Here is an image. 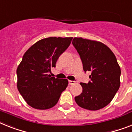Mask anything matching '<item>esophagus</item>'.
Returning <instances> with one entry per match:
<instances>
[{
  "instance_id": "esophagus-1",
  "label": "esophagus",
  "mask_w": 132,
  "mask_h": 132,
  "mask_svg": "<svg viewBox=\"0 0 132 132\" xmlns=\"http://www.w3.org/2000/svg\"><path fill=\"white\" fill-rule=\"evenodd\" d=\"M68 83H69L70 85H73V84H75L76 82L75 81H70L69 80V81H68Z\"/></svg>"
}]
</instances>
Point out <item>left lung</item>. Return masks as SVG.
Wrapping results in <instances>:
<instances>
[{
  "mask_svg": "<svg viewBox=\"0 0 132 132\" xmlns=\"http://www.w3.org/2000/svg\"><path fill=\"white\" fill-rule=\"evenodd\" d=\"M72 43L79 53L83 70L92 72L88 83H81L83 92L75 97L83 109L97 111L109 104L120 87L121 68L112 51L99 41L75 37Z\"/></svg>",
  "mask_w": 132,
  "mask_h": 132,
  "instance_id": "left-lung-1",
  "label": "left lung"
}]
</instances>
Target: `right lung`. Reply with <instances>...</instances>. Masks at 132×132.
I'll return each mask as SVG.
<instances>
[{
  "mask_svg": "<svg viewBox=\"0 0 132 132\" xmlns=\"http://www.w3.org/2000/svg\"><path fill=\"white\" fill-rule=\"evenodd\" d=\"M72 37H49L38 40L28 49L17 68L18 91L29 106L46 110L57 103L68 86L67 79L48 75L60 55L70 45Z\"/></svg>",
  "mask_w": 132,
  "mask_h": 132,
  "instance_id": "obj_1",
  "label": "right lung"
}]
</instances>
